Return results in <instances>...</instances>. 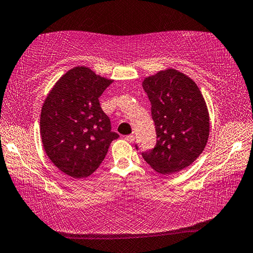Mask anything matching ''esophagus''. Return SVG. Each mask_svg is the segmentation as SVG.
Masks as SVG:
<instances>
[{"mask_svg": "<svg viewBox=\"0 0 253 253\" xmlns=\"http://www.w3.org/2000/svg\"><path fill=\"white\" fill-rule=\"evenodd\" d=\"M125 139L127 140V142H134L135 136L134 135H128V136L125 137Z\"/></svg>", "mask_w": 253, "mask_h": 253, "instance_id": "obj_1", "label": "esophagus"}]
</instances>
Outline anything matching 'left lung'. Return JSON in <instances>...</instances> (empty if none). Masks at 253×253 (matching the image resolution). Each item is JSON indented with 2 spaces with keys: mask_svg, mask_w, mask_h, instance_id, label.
I'll return each mask as SVG.
<instances>
[{
  "mask_svg": "<svg viewBox=\"0 0 253 253\" xmlns=\"http://www.w3.org/2000/svg\"><path fill=\"white\" fill-rule=\"evenodd\" d=\"M143 88L152 105L157 140L142 156L157 173H177L190 166L208 143L207 104L194 81L174 69L145 78Z\"/></svg>",
  "mask_w": 253,
  "mask_h": 253,
  "instance_id": "left-lung-1",
  "label": "left lung"
}]
</instances>
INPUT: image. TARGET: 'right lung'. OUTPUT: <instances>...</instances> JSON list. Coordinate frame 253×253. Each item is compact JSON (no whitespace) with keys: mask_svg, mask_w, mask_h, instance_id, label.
I'll return each mask as SVG.
<instances>
[{"mask_svg":"<svg viewBox=\"0 0 253 253\" xmlns=\"http://www.w3.org/2000/svg\"><path fill=\"white\" fill-rule=\"evenodd\" d=\"M113 80L85 67L63 75L45 98L40 117L41 139L50 161L74 178L88 177L99 168L109 145L119 135L111 131L99 97Z\"/></svg>","mask_w":253,"mask_h":253,"instance_id":"1","label":"right lung"}]
</instances>
